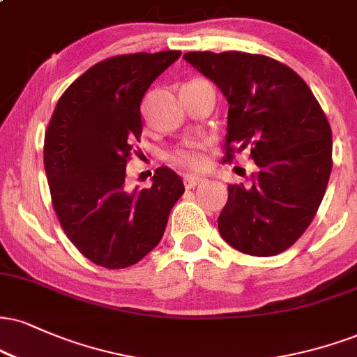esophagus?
Instances as JSON below:
<instances>
[{"mask_svg": "<svg viewBox=\"0 0 357 357\" xmlns=\"http://www.w3.org/2000/svg\"><path fill=\"white\" fill-rule=\"evenodd\" d=\"M204 181L206 178H203V176H196V174L184 176V186H186V190H192V188L199 186V184H203Z\"/></svg>", "mask_w": 357, "mask_h": 357, "instance_id": "esophagus-1", "label": "esophagus"}]
</instances>
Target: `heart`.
<instances>
[{
    "label": "heart",
    "mask_w": 357,
    "mask_h": 357,
    "mask_svg": "<svg viewBox=\"0 0 357 357\" xmlns=\"http://www.w3.org/2000/svg\"><path fill=\"white\" fill-rule=\"evenodd\" d=\"M169 161L176 166L188 167V169H201L208 162V141L204 137H190L183 141L167 154Z\"/></svg>",
    "instance_id": "1"
}]
</instances>
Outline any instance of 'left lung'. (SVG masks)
I'll return each instance as SVG.
<instances>
[{
	"instance_id": "obj_1",
	"label": "left lung",
	"mask_w": 357,
	"mask_h": 357,
	"mask_svg": "<svg viewBox=\"0 0 357 357\" xmlns=\"http://www.w3.org/2000/svg\"><path fill=\"white\" fill-rule=\"evenodd\" d=\"M184 59L229 105L225 161L248 149L257 167L251 186H227L220 234L249 256L286 251L314 220L333 169L323 108L298 73L269 56L190 51Z\"/></svg>"
}]
</instances>
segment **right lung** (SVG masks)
<instances>
[{
	"instance_id": "add662e5",
	"label": "right lung",
	"mask_w": 357,
	"mask_h": 357,
	"mask_svg": "<svg viewBox=\"0 0 357 357\" xmlns=\"http://www.w3.org/2000/svg\"><path fill=\"white\" fill-rule=\"evenodd\" d=\"M181 51L119 54L94 64L59 98L45 135V169L59 225L94 264L123 269L158 246L184 184L158 167L128 192L126 165L143 132L141 101Z\"/></svg>"
}]
</instances>
